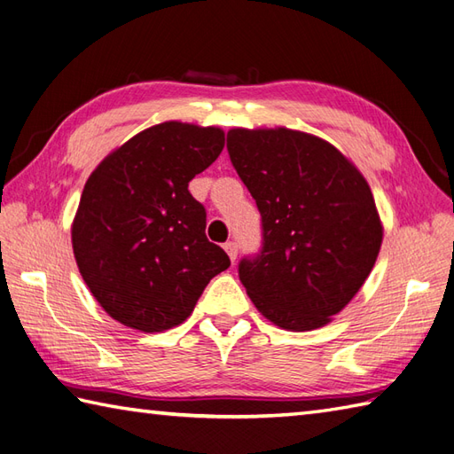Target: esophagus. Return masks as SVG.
I'll return each instance as SVG.
<instances>
[{
    "instance_id": "obj_1",
    "label": "esophagus",
    "mask_w": 454,
    "mask_h": 454,
    "mask_svg": "<svg viewBox=\"0 0 454 454\" xmlns=\"http://www.w3.org/2000/svg\"><path fill=\"white\" fill-rule=\"evenodd\" d=\"M224 249H226L228 257L232 259V263H234L236 257H238V244H236V242H226V244H224Z\"/></svg>"
}]
</instances>
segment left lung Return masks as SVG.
Instances as JSON below:
<instances>
[{
    "mask_svg": "<svg viewBox=\"0 0 454 454\" xmlns=\"http://www.w3.org/2000/svg\"><path fill=\"white\" fill-rule=\"evenodd\" d=\"M228 153L262 215V249L238 265L247 296L283 330L325 325L380 252L369 183L330 142L301 130L232 129Z\"/></svg>",
    "mask_w": 454,
    "mask_h": 454,
    "instance_id": "1",
    "label": "left lung"
}]
</instances>
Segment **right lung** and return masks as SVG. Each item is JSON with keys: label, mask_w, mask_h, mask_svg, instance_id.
Instances as JSON below:
<instances>
[{"label": "right lung", "mask_w": 454, "mask_h": 454, "mask_svg": "<svg viewBox=\"0 0 454 454\" xmlns=\"http://www.w3.org/2000/svg\"><path fill=\"white\" fill-rule=\"evenodd\" d=\"M222 148L224 130L168 121L111 152L85 183L72 224L75 263L117 322L146 333L179 325L230 267L189 192Z\"/></svg>", "instance_id": "add662e5"}]
</instances>
